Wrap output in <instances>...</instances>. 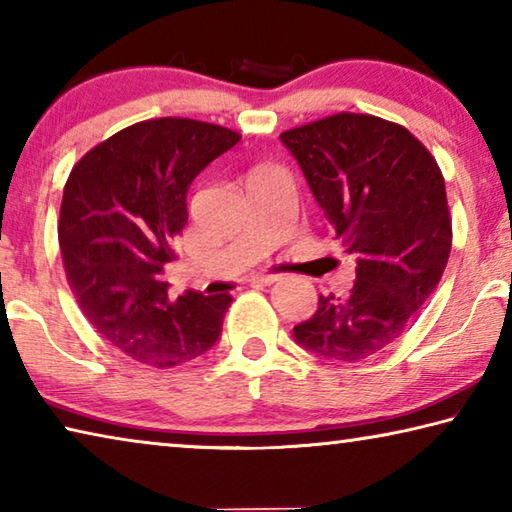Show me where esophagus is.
I'll return each instance as SVG.
<instances>
[{"mask_svg":"<svg viewBox=\"0 0 512 512\" xmlns=\"http://www.w3.org/2000/svg\"><path fill=\"white\" fill-rule=\"evenodd\" d=\"M280 280V275L277 273H259V275H253V284H273V282H277Z\"/></svg>","mask_w":512,"mask_h":512,"instance_id":"esophagus-1","label":"esophagus"}]
</instances>
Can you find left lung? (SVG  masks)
<instances>
[{"label": "left lung", "mask_w": 512, "mask_h": 512, "mask_svg": "<svg viewBox=\"0 0 512 512\" xmlns=\"http://www.w3.org/2000/svg\"><path fill=\"white\" fill-rule=\"evenodd\" d=\"M280 140L345 253L357 255L350 296H320L293 339L316 357L368 359L400 339L443 277L452 250L443 173L404 126L372 115L339 112Z\"/></svg>", "instance_id": "8db88e82"}]
</instances>
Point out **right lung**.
Returning <instances> with one entry per match:
<instances>
[{"label":"right lung","instance_id":"add662e5","mask_svg":"<svg viewBox=\"0 0 512 512\" xmlns=\"http://www.w3.org/2000/svg\"><path fill=\"white\" fill-rule=\"evenodd\" d=\"M241 140L196 119L140 121L76 162L60 203L67 282L92 327L135 361L173 368L219 341L232 296L169 298L164 266L187 223V192Z\"/></svg>","mask_w":512,"mask_h":512}]
</instances>
